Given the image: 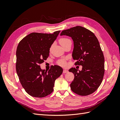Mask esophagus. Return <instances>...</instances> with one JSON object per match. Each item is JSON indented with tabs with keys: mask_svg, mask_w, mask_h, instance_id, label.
<instances>
[{
	"mask_svg": "<svg viewBox=\"0 0 120 120\" xmlns=\"http://www.w3.org/2000/svg\"><path fill=\"white\" fill-rule=\"evenodd\" d=\"M68 71L67 70H64L63 71V73L65 74V73H68Z\"/></svg>",
	"mask_w": 120,
	"mask_h": 120,
	"instance_id": "obj_1",
	"label": "esophagus"
}]
</instances>
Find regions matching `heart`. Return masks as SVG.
<instances>
[{
	"label": "heart",
	"mask_w": 120,
	"mask_h": 120,
	"mask_svg": "<svg viewBox=\"0 0 120 120\" xmlns=\"http://www.w3.org/2000/svg\"><path fill=\"white\" fill-rule=\"evenodd\" d=\"M71 40L70 39H68V38H60L59 39V42L60 43V44L62 45L63 46H64L66 45H67L68 43L69 42H71ZM59 64L60 66H65L66 64V63L64 60H61L60 61H59Z\"/></svg>",
	"instance_id": "b5f03b06"
}]
</instances>
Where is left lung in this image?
Listing matches in <instances>:
<instances>
[{
	"instance_id": "1",
	"label": "left lung",
	"mask_w": 120,
	"mask_h": 120,
	"mask_svg": "<svg viewBox=\"0 0 120 120\" xmlns=\"http://www.w3.org/2000/svg\"><path fill=\"white\" fill-rule=\"evenodd\" d=\"M60 35L71 38L74 41L72 56L75 65L82 66V70L72 68L74 74L71 83V90L80 96L92 94L99 88L105 72V59L97 37L92 31L81 26L71 27L61 32Z\"/></svg>"
}]
</instances>
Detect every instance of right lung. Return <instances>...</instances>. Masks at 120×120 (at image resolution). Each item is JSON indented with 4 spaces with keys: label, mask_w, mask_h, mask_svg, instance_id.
<instances>
[{
    "label": "right lung",
    "mask_w": 120,
    "mask_h": 120,
    "mask_svg": "<svg viewBox=\"0 0 120 120\" xmlns=\"http://www.w3.org/2000/svg\"><path fill=\"white\" fill-rule=\"evenodd\" d=\"M60 30L52 34L32 32L24 38L17 46L16 70L21 85L32 97L43 98L53 90L54 82L63 70L55 65L49 71L39 64L49 56V49Z\"/></svg>",
    "instance_id": "right-lung-1"
}]
</instances>
